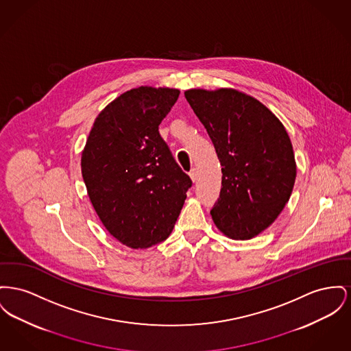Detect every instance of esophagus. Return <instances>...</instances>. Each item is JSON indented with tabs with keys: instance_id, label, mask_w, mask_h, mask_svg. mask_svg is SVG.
<instances>
[{
	"instance_id": "esophagus-1",
	"label": "esophagus",
	"mask_w": 351,
	"mask_h": 351,
	"mask_svg": "<svg viewBox=\"0 0 351 351\" xmlns=\"http://www.w3.org/2000/svg\"><path fill=\"white\" fill-rule=\"evenodd\" d=\"M189 176H191L192 182L195 183V182L197 180V169H196V168H192V169H191V172H189Z\"/></svg>"
}]
</instances>
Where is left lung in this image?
Masks as SVG:
<instances>
[{
    "mask_svg": "<svg viewBox=\"0 0 351 351\" xmlns=\"http://www.w3.org/2000/svg\"><path fill=\"white\" fill-rule=\"evenodd\" d=\"M215 145L221 191L210 210L224 234L249 240L278 217L295 182V160L285 127L261 102L233 88L184 93Z\"/></svg>",
    "mask_w": 351,
    "mask_h": 351,
    "instance_id": "obj_1",
    "label": "left lung"
}]
</instances>
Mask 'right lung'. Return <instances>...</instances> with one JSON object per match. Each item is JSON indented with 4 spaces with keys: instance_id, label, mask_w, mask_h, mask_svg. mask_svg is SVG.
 <instances>
[{
    "instance_id": "1",
    "label": "right lung",
    "mask_w": 351,
    "mask_h": 351,
    "mask_svg": "<svg viewBox=\"0 0 351 351\" xmlns=\"http://www.w3.org/2000/svg\"><path fill=\"white\" fill-rule=\"evenodd\" d=\"M179 94L148 86L125 91L98 115L84 145L81 167L91 204L127 247L165 241L192 186L159 134Z\"/></svg>"
}]
</instances>
